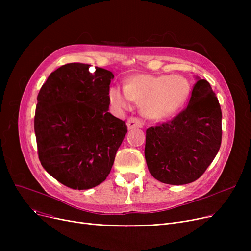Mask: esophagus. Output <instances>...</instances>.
Segmentation results:
<instances>
[{"mask_svg":"<svg viewBox=\"0 0 251 251\" xmlns=\"http://www.w3.org/2000/svg\"><path fill=\"white\" fill-rule=\"evenodd\" d=\"M127 127L128 129H134V128H142L143 123L140 119L136 117H130L127 120Z\"/></svg>","mask_w":251,"mask_h":251,"instance_id":"obj_1","label":"esophagus"}]
</instances>
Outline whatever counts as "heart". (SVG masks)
Returning <instances> with one entry per match:
<instances>
[{
  "mask_svg": "<svg viewBox=\"0 0 251 251\" xmlns=\"http://www.w3.org/2000/svg\"><path fill=\"white\" fill-rule=\"evenodd\" d=\"M188 95V81L178 75L136 74L127 79L124 88L114 85L109 89V100L116 109H130L135 100L142 103L143 114L151 119L174 116Z\"/></svg>",
  "mask_w": 251,
  "mask_h": 251,
  "instance_id": "heart-1",
  "label": "heart"
}]
</instances>
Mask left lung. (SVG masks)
<instances>
[{
    "label": "left lung",
    "instance_id": "1",
    "mask_svg": "<svg viewBox=\"0 0 251 251\" xmlns=\"http://www.w3.org/2000/svg\"><path fill=\"white\" fill-rule=\"evenodd\" d=\"M221 141L219 100L205 79L197 78L187 107L147 130L144 155L150 173L171 185L191 183L212 164Z\"/></svg>",
    "mask_w": 251,
    "mask_h": 251
}]
</instances>
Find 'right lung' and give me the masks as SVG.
Segmentation results:
<instances>
[{
	"label": "right lung",
	"instance_id": "right-lung-1",
	"mask_svg": "<svg viewBox=\"0 0 251 251\" xmlns=\"http://www.w3.org/2000/svg\"><path fill=\"white\" fill-rule=\"evenodd\" d=\"M69 63L51 72L37 96L34 116L38 159L47 172L72 189L107 179L126 123L108 112L114 74Z\"/></svg>",
	"mask_w": 251,
	"mask_h": 251
}]
</instances>
